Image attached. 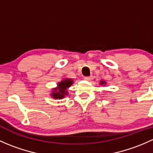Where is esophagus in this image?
<instances>
[{"label": "esophagus", "instance_id": "1", "mask_svg": "<svg viewBox=\"0 0 153 153\" xmlns=\"http://www.w3.org/2000/svg\"><path fill=\"white\" fill-rule=\"evenodd\" d=\"M84 80H86V81H91V80H92V77H91V76H86V77H84Z\"/></svg>", "mask_w": 153, "mask_h": 153}]
</instances>
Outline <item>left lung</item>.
I'll list each match as a JSON object with an SVG mask.
<instances>
[{
  "instance_id": "1",
  "label": "left lung",
  "mask_w": 153,
  "mask_h": 153,
  "mask_svg": "<svg viewBox=\"0 0 153 153\" xmlns=\"http://www.w3.org/2000/svg\"><path fill=\"white\" fill-rule=\"evenodd\" d=\"M100 84H101V85H104V86H105L106 85V81H101V83H100Z\"/></svg>"
}]
</instances>
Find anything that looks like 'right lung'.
<instances>
[{
  "instance_id": "1",
  "label": "right lung",
  "mask_w": 153,
  "mask_h": 153,
  "mask_svg": "<svg viewBox=\"0 0 153 153\" xmlns=\"http://www.w3.org/2000/svg\"><path fill=\"white\" fill-rule=\"evenodd\" d=\"M73 84V81L70 78H65L58 84V87L52 89L51 95L55 99H62L68 95L67 89Z\"/></svg>"
}]
</instances>
